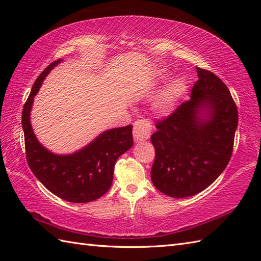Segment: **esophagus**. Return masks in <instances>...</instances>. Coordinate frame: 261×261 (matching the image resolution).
<instances>
[{"mask_svg":"<svg viewBox=\"0 0 261 261\" xmlns=\"http://www.w3.org/2000/svg\"><path fill=\"white\" fill-rule=\"evenodd\" d=\"M152 125L147 119L137 120L134 124V138L136 141L148 140L151 136Z\"/></svg>","mask_w":261,"mask_h":261,"instance_id":"34e87169","label":"esophagus"}]
</instances>
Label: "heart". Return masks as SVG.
<instances>
[{
    "instance_id": "1",
    "label": "heart",
    "mask_w": 261,
    "mask_h": 261,
    "mask_svg": "<svg viewBox=\"0 0 261 261\" xmlns=\"http://www.w3.org/2000/svg\"><path fill=\"white\" fill-rule=\"evenodd\" d=\"M164 74V73H162ZM187 90V82L178 76L166 84L153 98L152 108L159 115H167L175 109L176 103Z\"/></svg>"
}]
</instances>
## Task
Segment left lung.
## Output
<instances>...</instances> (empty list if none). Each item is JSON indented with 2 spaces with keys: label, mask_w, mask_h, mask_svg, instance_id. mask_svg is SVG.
<instances>
[{
  "label": "left lung",
  "mask_w": 261,
  "mask_h": 261,
  "mask_svg": "<svg viewBox=\"0 0 261 261\" xmlns=\"http://www.w3.org/2000/svg\"><path fill=\"white\" fill-rule=\"evenodd\" d=\"M196 70L191 99L158 121L150 138L156 150L152 184L170 197L193 196L207 188L233 150L239 118L229 88L210 70Z\"/></svg>",
  "instance_id": "left-lung-1"
}]
</instances>
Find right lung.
<instances>
[{
    "instance_id": "1",
    "label": "right lung",
    "mask_w": 261,
    "mask_h": 261,
    "mask_svg": "<svg viewBox=\"0 0 261 261\" xmlns=\"http://www.w3.org/2000/svg\"><path fill=\"white\" fill-rule=\"evenodd\" d=\"M60 62L62 59L51 63L39 75L22 111L27 162L33 175L55 195L71 203H87L110 190L115 162L134 146L132 125L104 131L74 153L57 154L43 147L30 122L33 97L46 76Z\"/></svg>"
}]
</instances>
